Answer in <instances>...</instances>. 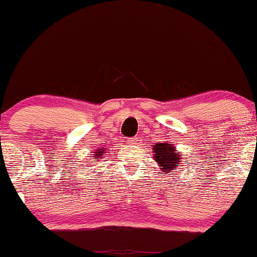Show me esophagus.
Masks as SVG:
<instances>
[{
  "mask_svg": "<svg viewBox=\"0 0 257 257\" xmlns=\"http://www.w3.org/2000/svg\"><path fill=\"white\" fill-rule=\"evenodd\" d=\"M126 144H129V145H134V144H135V141H137V140H135V139H126Z\"/></svg>",
  "mask_w": 257,
  "mask_h": 257,
  "instance_id": "obj_1",
  "label": "esophagus"
}]
</instances>
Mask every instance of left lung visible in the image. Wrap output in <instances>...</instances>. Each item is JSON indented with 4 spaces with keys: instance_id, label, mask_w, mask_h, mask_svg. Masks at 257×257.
Returning <instances> with one entry per match:
<instances>
[{
    "instance_id": "obj_1",
    "label": "left lung",
    "mask_w": 257,
    "mask_h": 257,
    "mask_svg": "<svg viewBox=\"0 0 257 257\" xmlns=\"http://www.w3.org/2000/svg\"><path fill=\"white\" fill-rule=\"evenodd\" d=\"M155 161H157L158 166L163 170V173H167V170H173L174 168L178 167V164H181V158L178 153L175 152V147L169 143H157L152 149Z\"/></svg>"
}]
</instances>
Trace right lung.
Returning a JSON list of instances; mask_svg holds the SVG:
<instances>
[{
    "instance_id": "right-lung-1",
    "label": "right lung",
    "mask_w": 257,
    "mask_h": 257,
    "mask_svg": "<svg viewBox=\"0 0 257 257\" xmlns=\"http://www.w3.org/2000/svg\"><path fill=\"white\" fill-rule=\"evenodd\" d=\"M101 156H104V150H100V149L96 150V152L94 153V156H93L95 159H93V161H98V158L101 157Z\"/></svg>"
}]
</instances>
